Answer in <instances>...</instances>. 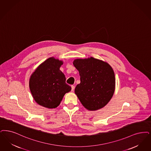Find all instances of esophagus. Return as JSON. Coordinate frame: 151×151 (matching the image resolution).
Here are the masks:
<instances>
[{
	"label": "esophagus",
	"instance_id": "34e87169",
	"mask_svg": "<svg viewBox=\"0 0 151 151\" xmlns=\"http://www.w3.org/2000/svg\"><path fill=\"white\" fill-rule=\"evenodd\" d=\"M75 89V86L74 85H71V91H73Z\"/></svg>",
	"mask_w": 151,
	"mask_h": 151
}]
</instances>
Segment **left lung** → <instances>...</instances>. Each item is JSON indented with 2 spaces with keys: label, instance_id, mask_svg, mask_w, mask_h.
Wrapping results in <instances>:
<instances>
[{
  "label": "left lung",
  "instance_id": "1",
  "mask_svg": "<svg viewBox=\"0 0 151 151\" xmlns=\"http://www.w3.org/2000/svg\"><path fill=\"white\" fill-rule=\"evenodd\" d=\"M73 64L80 76V83L76 85L75 93L81 104L90 111L104 107L115 91V73L112 67L93 57L77 59Z\"/></svg>",
  "mask_w": 151,
  "mask_h": 151
}]
</instances>
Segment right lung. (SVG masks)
Listing matches in <instances>:
<instances>
[{
    "label": "right lung",
    "instance_id": "add662e5",
    "mask_svg": "<svg viewBox=\"0 0 151 151\" xmlns=\"http://www.w3.org/2000/svg\"><path fill=\"white\" fill-rule=\"evenodd\" d=\"M61 60L53 57L45 60L32 74L29 86L32 97L40 106L48 109L57 107L65 94L71 90L60 68Z\"/></svg>",
    "mask_w": 151,
    "mask_h": 151
}]
</instances>
